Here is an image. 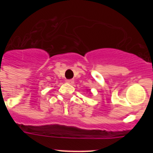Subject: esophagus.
Listing matches in <instances>:
<instances>
[{"label":"esophagus","mask_w":153,"mask_h":153,"mask_svg":"<svg viewBox=\"0 0 153 153\" xmlns=\"http://www.w3.org/2000/svg\"><path fill=\"white\" fill-rule=\"evenodd\" d=\"M67 83H69V84H74V79H67V81H66Z\"/></svg>","instance_id":"obj_1"}]
</instances>
